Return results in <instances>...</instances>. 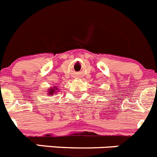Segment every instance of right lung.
Listing matches in <instances>:
<instances>
[{
    "instance_id": "1",
    "label": "right lung",
    "mask_w": 157,
    "mask_h": 157,
    "mask_svg": "<svg viewBox=\"0 0 157 157\" xmlns=\"http://www.w3.org/2000/svg\"><path fill=\"white\" fill-rule=\"evenodd\" d=\"M58 91H59V90L57 89V86H54L53 87H49V89L47 90V93H48L47 94L51 97V95H52V94H56Z\"/></svg>"
}]
</instances>
